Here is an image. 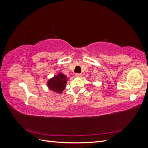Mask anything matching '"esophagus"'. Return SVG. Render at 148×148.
Segmentation results:
<instances>
[{
  "instance_id": "esophagus-1",
  "label": "esophagus",
  "mask_w": 148,
  "mask_h": 148,
  "mask_svg": "<svg viewBox=\"0 0 148 148\" xmlns=\"http://www.w3.org/2000/svg\"><path fill=\"white\" fill-rule=\"evenodd\" d=\"M82 76V74H81V73H77V74H75V77H76L79 78V77H81Z\"/></svg>"
}]
</instances>
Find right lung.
Here are the masks:
<instances>
[{
  "instance_id": "right-lung-1",
  "label": "right lung",
  "mask_w": 148,
  "mask_h": 148,
  "mask_svg": "<svg viewBox=\"0 0 148 148\" xmlns=\"http://www.w3.org/2000/svg\"><path fill=\"white\" fill-rule=\"evenodd\" d=\"M68 80L69 79L66 78V75L62 72H59L47 80V86L53 92L62 94L66 87Z\"/></svg>"
}]
</instances>
